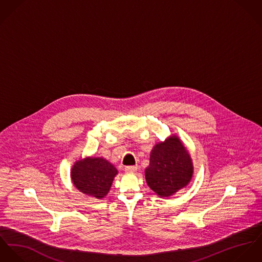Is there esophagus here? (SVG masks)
I'll list each match as a JSON object with an SVG mask.
<instances>
[{"instance_id":"esophagus-1","label":"esophagus","mask_w":262,"mask_h":262,"mask_svg":"<svg viewBox=\"0 0 262 262\" xmlns=\"http://www.w3.org/2000/svg\"><path fill=\"white\" fill-rule=\"evenodd\" d=\"M124 170H125V172L134 173V172H136V171L138 170V167H137V166H126V167L124 168Z\"/></svg>"}]
</instances>
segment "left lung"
Wrapping results in <instances>:
<instances>
[{
    "label": "left lung",
    "mask_w": 262,
    "mask_h": 262,
    "mask_svg": "<svg viewBox=\"0 0 262 262\" xmlns=\"http://www.w3.org/2000/svg\"><path fill=\"white\" fill-rule=\"evenodd\" d=\"M145 174L154 192L169 197L190 182L193 174L191 157L181 141L171 137L154 146Z\"/></svg>",
    "instance_id": "left-lung-1"
}]
</instances>
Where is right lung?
Here are the masks:
<instances>
[{
  "mask_svg": "<svg viewBox=\"0 0 262 262\" xmlns=\"http://www.w3.org/2000/svg\"><path fill=\"white\" fill-rule=\"evenodd\" d=\"M117 174V169L106 160L88 158L74 164L71 179L80 192L101 199L108 193Z\"/></svg>",
  "mask_w": 262,
  "mask_h": 262,
  "instance_id": "1",
  "label": "right lung"
}]
</instances>
